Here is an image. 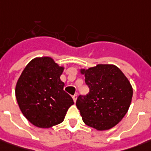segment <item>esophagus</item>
<instances>
[{
  "instance_id": "1",
  "label": "esophagus",
  "mask_w": 151,
  "mask_h": 151,
  "mask_svg": "<svg viewBox=\"0 0 151 151\" xmlns=\"http://www.w3.org/2000/svg\"><path fill=\"white\" fill-rule=\"evenodd\" d=\"M77 98H78V94L76 93V94H74V95L73 96V101L74 102L77 101Z\"/></svg>"
}]
</instances>
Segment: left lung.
<instances>
[{
  "label": "left lung",
  "instance_id": "obj_1",
  "mask_svg": "<svg viewBox=\"0 0 151 151\" xmlns=\"http://www.w3.org/2000/svg\"><path fill=\"white\" fill-rule=\"evenodd\" d=\"M89 88L86 96L78 98L76 105L86 125L108 130L122 120L130 106L133 88L126 76L114 64H98L81 68Z\"/></svg>",
  "mask_w": 151,
  "mask_h": 151
}]
</instances>
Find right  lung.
Returning a JSON list of instances; mask_svg holds the SVG:
<instances>
[{
  "label": "right lung",
  "mask_w": 151,
  "mask_h": 151,
  "mask_svg": "<svg viewBox=\"0 0 151 151\" xmlns=\"http://www.w3.org/2000/svg\"><path fill=\"white\" fill-rule=\"evenodd\" d=\"M64 67L51 57H38L29 62L17 82L15 93L22 113L31 124L48 129L64 120L74 103L60 79Z\"/></svg>",
  "instance_id": "obj_1"
}]
</instances>
